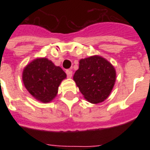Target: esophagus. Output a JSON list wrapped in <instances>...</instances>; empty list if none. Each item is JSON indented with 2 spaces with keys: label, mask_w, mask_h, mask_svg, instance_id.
<instances>
[{
  "label": "esophagus",
  "mask_w": 150,
  "mask_h": 150,
  "mask_svg": "<svg viewBox=\"0 0 150 150\" xmlns=\"http://www.w3.org/2000/svg\"><path fill=\"white\" fill-rule=\"evenodd\" d=\"M66 73H67V77H68V78H71V76H72L71 70H67V71H66Z\"/></svg>",
  "instance_id": "34e87169"
}]
</instances>
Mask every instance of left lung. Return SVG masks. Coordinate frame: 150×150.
<instances>
[{
	"mask_svg": "<svg viewBox=\"0 0 150 150\" xmlns=\"http://www.w3.org/2000/svg\"><path fill=\"white\" fill-rule=\"evenodd\" d=\"M116 79L115 67L100 55L80 59L79 69L73 76L84 99L91 104H100L109 96Z\"/></svg>",
	"mask_w": 150,
	"mask_h": 150,
	"instance_id": "1",
	"label": "left lung"
}]
</instances>
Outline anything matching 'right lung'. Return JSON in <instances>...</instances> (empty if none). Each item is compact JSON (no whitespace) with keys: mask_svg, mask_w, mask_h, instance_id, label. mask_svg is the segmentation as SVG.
Listing matches in <instances>:
<instances>
[{"mask_svg":"<svg viewBox=\"0 0 150 150\" xmlns=\"http://www.w3.org/2000/svg\"><path fill=\"white\" fill-rule=\"evenodd\" d=\"M66 78L62 69L46 58L34 59L22 71L25 88L34 99L44 104L56 97L59 85Z\"/></svg>","mask_w":150,"mask_h":150,"instance_id":"add662e5","label":"right lung"}]
</instances>
